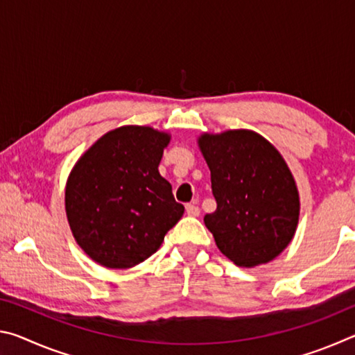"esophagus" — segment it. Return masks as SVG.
<instances>
[{"instance_id": "34e87169", "label": "esophagus", "mask_w": 355, "mask_h": 355, "mask_svg": "<svg viewBox=\"0 0 355 355\" xmlns=\"http://www.w3.org/2000/svg\"><path fill=\"white\" fill-rule=\"evenodd\" d=\"M186 213H188V216H192V218H197L200 214V208L196 203H188L186 205Z\"/></svg>"}]
</instances>
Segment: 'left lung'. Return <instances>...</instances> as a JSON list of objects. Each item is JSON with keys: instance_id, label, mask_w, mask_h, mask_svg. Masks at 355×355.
Segmentation results:
<instances>
[{"instance_id": "1", "label": "left lung", "mask_w": 355, "mask_h": 355, "mask_svg": "<svg viewBox=\"0 0 355 355\" xmlns=\"http://www.w3.org/2000/svg\"><path fill=\"white\" fill-rule=\"evenodd\" d=\"M199 147L218 203L203 218L216 245L236 266L274 260L291 243L300 209L296 182L279 150L250 130L203 133Z\"/></svg>"}]
</instances>
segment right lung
<instances>
[{"mask_svg":"<svg viewBox=\"0 0 355 355\" xmlns=\"http://www.w3.org/2000/svg\"><path fill=\"white\" fill-rule=\"evenodd\" d=\"M171 136L127 125L84 152L65 186L76 243L95 263L127 269L147 260L184 213L158 166Z\"/></svg>","mask_w":355,"mask_h":355,"instance_id":"right-lung-1","label":"right lung"}]
</instances>
